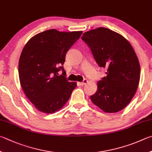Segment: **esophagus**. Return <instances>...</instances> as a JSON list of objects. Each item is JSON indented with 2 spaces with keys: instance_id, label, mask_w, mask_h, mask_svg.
Wrapping results in <instances>:
<instances>
[{
  "instance_id": "34e87169",
  "label": "esophagus",
  "mask_w": 152,
  "mask_h": 152,
  "mask_svg": "<svg viewBox=\"0 0 152 152\" xmlns=\"http://www.w3.org/2000/svg\"><path fill=\"white\" fill-rule=\"evenodd\" d=\"M87 82H88V80L87 79H84V80L82 81V82H79V84L81 85V86H84L86 84H87Z\"/></svg>"
}]
</instances>
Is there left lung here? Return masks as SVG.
Instances as JSON below:
<instances>
[{
	"label": "left lung",
	"instance_id": "obj_1",
	"mask_svg": "<svg viewBox=\"0 0 152 152\" xmlns=\"http://www.w3.org/2000/svg\"><path fill=\"white\" fill-rule=\"evenodd\" d=\"M82 39L99 66L107 70L91 100L106 113L120 111L130 102L139 85L140 66L136 52L122 35L104 27L84 32Z\"/></svg>",
	"mask_w": 152,
	"mask_h": 152
}]
</instances>
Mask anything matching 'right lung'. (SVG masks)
Returning <instances> with one entry per match:
<instances>
[{
	"label": "right lung",
	"instance_id": "obj_1",
	"mask_svg": "<svg viewBox=\"0 0 152 152\" xmlns=\"http://www.w3.org/2000/svg\"><path fill=\"white\" fill-rule=\"evenodd\" d=\"M82 31L50 29L36 34L26 44L18 62V74L24 94L40 112L52 114L62 108L77 84L68 82L63 64L68 50ZM63 74L58 76V72Z\"/></svg>",
	"mask_w": 152,
	"mask_h": 152
}]
</instances>
